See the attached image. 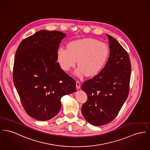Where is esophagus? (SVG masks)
Masks as SVG:
<instances>
[{
	"instance_id": "1",
	"label": "esophagus",
	"mask_w": 150,
	"mask_h": 150,
	"mask_svg": "<svg viewBox=\"0 0 150 150\" xmlns=\"http://www.w3.org/2000/svg\"><path fill=\"white\" fill-rule=\"evenodd\" d=\"M80 87H81V83H80V82L79 81H76V88L77 89H80Z\"/></svg>"
}]
</instances>
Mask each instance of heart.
<instances>
[{
  "label": "heart",
  "mask_w": 150,
  "mask_h": 150,
  "mask_svg": "<svg viewBox=\"0 0 150 150\" xmlns=\"http://www.w3.org/2000/svg\"><path fill=\"white\" fill-rule=\"evenodd\" d=\"M109 55L108 45L97 40L88 38L74 40L68 44L67 48L61 47L57 51V58L61 68L69 71L76 65L79 67L76 74L81 76L93 77L98 74L106 64Z\"/></svg>",
  "instance_id": "obj_1"
}]
</instances>
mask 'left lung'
I'll list each match as a JSON object with an SVG mask.
<instances>
[{"label":"left lung","instance_id":"left-lung-1","mask_svg":"<svg viewBox=\"0 0 150 150\" xmlns=\"http://www.w3.org/2000/svg\"><path fill=\"white\" fill-rule=\"evenodd\" d=\"M109 58L105 67L93 79L85 81L81 89L88 96L81 111L92 125L108 124L118 115L129 93L131 62L127 52L113 37L107 35Z\"/></svg>","mask_w":150,"mask_h":150}]
</instances>
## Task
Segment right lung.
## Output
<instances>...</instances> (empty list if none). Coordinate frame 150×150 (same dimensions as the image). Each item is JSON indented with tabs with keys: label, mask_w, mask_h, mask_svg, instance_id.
<instances>
[{
	"label": "right lung",
	"mask_w": 150,
	"mask_h": 150,
	"mask_svg": "<svg viewBox=\"0 0 150 150\" xmlns=\"http://www.w3.org/2000/svg\"><path fill=\"white\" fill-rule=\"evenodd\" d=\"M65 36L57 30H39L23 40L16 50L13 83L24 110L33 119H52L60 111L61 97L76 91L75 80L57 62Z\"/></svg>",
	"instance_id": "right-lung-1"
}]
</instances>
